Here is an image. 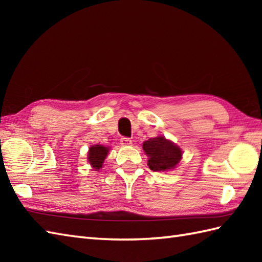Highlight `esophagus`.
<instances>
[{"mask_svg": "<svg viewBox=\"0 0 262 262\" xmlns=\"http://www.w3.org/2000/svg\"><path fill=\"white\" fill-rule=\"evenodd\" d=\"M120 144L121 146H130L132 145V140L128 137H121L120 138Z\"/></svg>", "mask_w": 262, "mask_h": 262, "instance_id": "34e87169", "label": "esophagus"}]
</instances>
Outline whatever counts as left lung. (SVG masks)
<instances>
[{"mask_svg": "<svg viewBox=\"0 0 262 262\" xmlns=\"http://www.w3.org/2000/svg\"><path fill=\"white\" fill-rule=\"evenodd\" d=\"M143 149L148 157V168L153 171L174 169L182 158L181 148L164 136L149 138L143 143Z\"/></svg>", "mask_w": 262, "mask_h": 262, "instance_id": "8db88e82", "label": "left lung"}]
</instances>
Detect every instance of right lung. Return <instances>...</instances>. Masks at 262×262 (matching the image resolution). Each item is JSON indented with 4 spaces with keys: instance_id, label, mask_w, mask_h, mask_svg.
<instances>
[{
    "instance_id": "right-lung-1",
    "label": "right lung",
    "mask_w": 262,
    "mask_h": 262,
    "mask_svg": "<svg viewBox=\"0 0 262 262\" xmlns=\"http://www.w3.org/2000/svg\"><path fill=\"white\" fill-rule=\"evenodd\" d=\"M109 152V147H105L103 145H93L89 148L88 152V161L91 164L92 168L98 171L102 168V164L104 162L105 158H107Z\"/></svg>"
}]
</instances>
